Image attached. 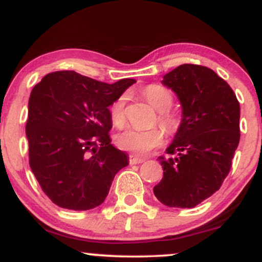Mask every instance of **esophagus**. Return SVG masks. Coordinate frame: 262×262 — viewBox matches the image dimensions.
<instances>
[{
  "mask_svg": "<svg viewBox=\"0 0 262 262\" xmlns=\"http://www.w3.org/2000/svg\"><path fill=\"white\" fill-rule=\"evenodd\" d=\"M144 159L143 158H139V156L137 155H129V164L130 165H135V164H140V162H143Z\"/></svg>",
  "mask_w": 262,
  "mask_h": 262,
  "instance_id": "esophagus-1",
  "label": "esophagus"
}]
</instances>
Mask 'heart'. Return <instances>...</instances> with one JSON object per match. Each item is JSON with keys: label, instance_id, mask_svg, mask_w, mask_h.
<instances>
[{"label": "heart", "instance_id": "1", "mask_svg": "<svg viewBox=\"0 0 262 262\" xmlns=\"http://www.w3.org/2000/svg\"><path fill=\"white\" fill-rule=\"evenodd\" d=\"M144 97L158 111V122L169 134H173L179 130L181 119L176 113L171 112L173 96L170 90L160 85H149L144 89ZM125 102L127 96L122 95L111 103L110 112L111 122L113 125L121 128L125 123ZM164 141V133L161 129L152 128L149 130L128 128L114 138L117 148L133 154H145L150 150L160 146Z\"/></svg>", "mask_w": 262, "mask_h": 262}]
</instances>
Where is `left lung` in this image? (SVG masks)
Wrapping results in <instances>:
<instances>
[{
  "label": "left lung",
  "mask_w": 262,
  "mask_h": 262,
  "mask_svg": "<svg viewBox=\"0 0 262 262\" xmlns=\"http://www.w3.org/2000/svg\"><path fill=\"white\" fill-rule=\"evenodd\" d=\"M179 97L182 121L166 154L159 156L164 176L154 187L162 204L193 208L221 188L240 140L235 93L212 69L177 66L162 80Z\"/></svg>",
  "instance_id": "1"
}]
</instances>
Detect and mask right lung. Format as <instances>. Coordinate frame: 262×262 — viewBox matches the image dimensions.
<instances>
[{"instance_id":"right-lung-1","label":"right lung","mask_w":262,"mask_h":262,"mask_svg":"<svg viewBox=\"0 0 262 262\" xmlns=\"http://www.w3.org/2000/svg\"><path fill=\"white\" fill-rule=\"evenodd\" d=\"M135 80L110 83L55 71L33 87L26 134L29 165L56 206L87 210L106 200L128 156L111 144L108 107Z\"/></svg>"}]
</instances>
